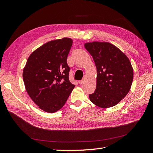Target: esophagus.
I'll return each mask as SVG.
<instances>
[{
    "instance_id": "1",
    "label": "esophagus",
    "mask_w": 153,
    "mask_h": 153,
    "mask_svg": "<svg viewBox=\"0 0 153 153\" xmlns=\"http://www.w3.org/2000/svg\"><path fill=\"white\" fill-rule=\"evenodd\" d=\"M83 83H84V79H82V80H81V81H79V84H83Z\"/></svg>"
}]
</instances>
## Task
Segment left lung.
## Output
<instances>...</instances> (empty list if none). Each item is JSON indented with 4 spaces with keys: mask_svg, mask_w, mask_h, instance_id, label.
I'll return each instance as SVG.
<instances>
[{
    "mask_svg": "<svg viewBox=\"0 0 153 153\" xmlns=\"http://www.w3.org/2000/svg\"><path fill=\"white\" fill-rule=\"evenodd\" d=\"M97 69L96 88L89 95L92 102L101 108L114 106L127 96L133 81V69L128 58L107 42L85 44Z\"/></svg>",
    "mask_w": 153,
    "mask_h": 153,
    "instance_id": "1",
    "label": "left lung"
}]
</instances>
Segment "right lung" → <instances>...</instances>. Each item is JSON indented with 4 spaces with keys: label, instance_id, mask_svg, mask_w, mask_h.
I'll use <instances>...</instances> for the list:
<instances>
[{
    "label": "right lung",
    "instance_id": "1",
    "mask_svg": "<svg viewBox=\"0 0 153 153\" xmlns=\"http://www.w3.org/2000/svg\"><path fill=\"white\" fill-rule=\"evenodd\" d=\"M72 39L62 38L45 43L31 53L23 70L27 93L41 110L61 109L75 85L70 83L66 59Z\"/></svg>",
    "mask_w": 153,
    "mask_h": 153
}]
</instances>
